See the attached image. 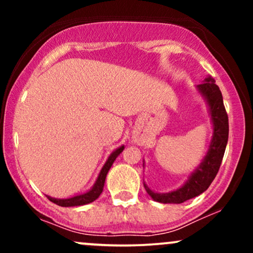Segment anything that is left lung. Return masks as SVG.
Segmentation results:
<instances>
[{
	"label": "left lung",
	"instance_id": "8db88e82",
	"mask_svg": "<svg viewBox=\"0 0 253 253\" xmlns=\"http://www.w3.org/2000/svg\"><path fill=\"white\" fill-rule=\"evenodd\" d=\"M197 90L207 101L211 123H213V136H211L210 149L201 164L189 176L188 181L177 190L170 193H155L144 183L147 194L157 202L182 203L199 196L208 189L221 165L228 140V117L223 106L222 94L215 84V81L211 76L206 78L202 84L197 85Z\"/></svg>",
	"mask_w": 253,
	"mask_h": 253
}]
</instances>
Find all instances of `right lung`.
Here are the masks:
<instances>
[{
	"label": "right lung",
	"instance_id": "add662e5",
	"mask_svg": "<svg viewBox=\"0 0 253 253\" xmlns=\"http://www.w3.org/2000/svg\"><path fill=\"white\" fill-rule=\"evenodd\" d=\"M125 146H120L119 149L113 151V152L110 153L108 159H107L106 164L103 165V168L101 169L100 173H98L96 182H95V184L92 185V188L89 191H86V193L84 194H81V195L70 197V199H54V197H51V196H47V199L50 200L51 202L60 206V207H75V206L88 205V203L95 201V200L101 195V193H102L104 181H106L107 173H108L110 167H112L113 163H114L117 157L123 152Z\"/></svg>",
	"mask_w": 253,
	"mask_h": 253
}]
</instances>
